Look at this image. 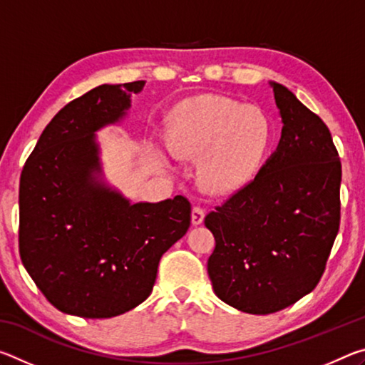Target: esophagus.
I'll use <instances>...</instances> for the list:
<instances>
[{"label":"esophagus","mask_w":365,"mask_h":365,"mask_svg":"<svg viewBox=\"0 0 365 365\" xmlns=\"http://www.w3.org/2000/svg\"><path fill=\"white\" fill-rule=\"evenodd\" d=\"M202 220H205V209L201 206H195L193 211H191V224L200 225Z\"/></svg>","instance_id":"34e87169"}]
</instances>
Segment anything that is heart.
I'll return each instance as SVG.
<instances>
[{
    "label": "heart",
    "mask_w": 365,
    "mask_h": 365,
    "mask_svg": "<svg viewBox=\"0 0 365 365\" xmlns=\"http://www.w3.org/2000/svg\"><path fill=\"white\" fill-rule=\"evenodd\" d=\"M270 123L261 109L222 96H200L178 104L170 117L169 143L183 158H200L197 177L207 190L242 187L261 164Z\"/></svg>",
    "instance_id": "b5f03b06"
}]
</instances>
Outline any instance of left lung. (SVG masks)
Segmentation results:
<instances>
[{"instance_id": "obj_1", "label": "left lung", "mask_w": 365, "mask_h": 365, "mask_svg": "<svg viewBox=\"0 0 365 365\" xmlns=\"http://www.w3.org/2000/svg\"><path fill=\"white\" fill-rule=\"evenodd\" d=\"M283 122L255 180L209 212L214 293L265 316L294 304L322 277L339 228L341 163L329 127L287 86L270 82Z\"/></svg>"}]
</instances>
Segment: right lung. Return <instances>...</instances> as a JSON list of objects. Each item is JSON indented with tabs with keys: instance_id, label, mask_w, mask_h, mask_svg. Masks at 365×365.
<instances>
[{
	"instance_id": "add662e5",
	"label": "right lung",
	"mask_w": 365,
	"mask_h": 365,
	"mask_svg": "<svg viewBox=\"0 0 365 365\" xmlns=\"http://www.w3.org/2000/svg\"><path fill=\"white\" fill-rule=\"evenodd\" d=\"M145 83L100 85L66 104L24 165L21 259L64 314L109 319L141 304L153 292L160 257L190 227L185 196L132 205L101 178L95 133L123 119Z\"/></svg>"
}]
</instances>
